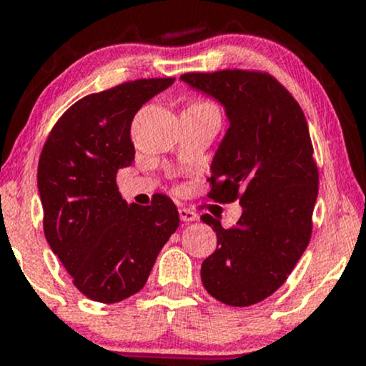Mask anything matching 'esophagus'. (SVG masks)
Listing matches in <instances>:
<instances>
[{"mask_svg":"<svg viewBox=\"0 0 366 366\" xmlns=\"http://www.w3.org/2000/svg\"><path fill=\"white\" fill-rule=\"evenodd\" d=\"M179 217H180V220H182V222H194V220H197L196 213L192 212V209H189V208H180L179 209Z\"/></svg>","mask_w":366,"mask_h":366,"instance_id":"1","label":"esophagus"}]
</instances>
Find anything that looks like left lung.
<instances>
[{
  "mask_svg": "<svg viewBox=\"0 0 366 366\" xmlns=\"http://www.w3.org/2000/svg\"><path fill=\"white\" fill-rule=\"evenodd\" d=\"M180 81L224 104L230 125L212 162L208 197L242 207L229 229L201 217L217 232L201 282L222 303L256 305L287 280L312 237L318 169L305 113L267 72H189Z\"/></svg>",
  "mask_w": 366,
  "mask_h": 366,
  "instance_id": "left-lung-1",
  "label": "left lung"
}]
</instances>
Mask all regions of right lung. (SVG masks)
Masks as SVG:
<instances>
[{"mask_svg":"<svg viewBox=\"0 0 366 366\" xmlns=\"http://www.w3.org/2000/svg\"><path fill=\"white\" fill-rule=\"evenodd\" d=\"M174 81L137 79L84 96L58 119L41 151L46 241L75 287L98 303L139 292L179 227L169 196L154 194L149 207L127 204L117 186V172L136 157L134 115Z\"/></svg>","mask_w":366,"mask_h":366,"instance_id":"obj_1","label":"right lung"}]
</instances>
